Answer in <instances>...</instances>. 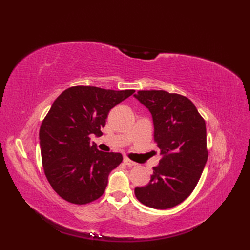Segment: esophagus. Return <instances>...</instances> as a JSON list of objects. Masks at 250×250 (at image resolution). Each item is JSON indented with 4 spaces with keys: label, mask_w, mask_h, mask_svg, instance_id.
I'll return each instance as SVG.
<instances>
[{
    "label": "esophagus",
    "mask_w": 250,
    "mask_h": 250,
    "mask_svg": "<svg viewBox=\"0 0 250 250\" xmlns=\"http://www.w3.org/2000/svg\"><path fill=\"white\" fill-rule=\"evenodd\" d=\"M124 163H125L127 166H135V165H137V163H134L133 161L129 160V158H128V157H124Z\"/></svg>",
    "instance_id": "34e87169"
}]
</instances>
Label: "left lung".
<instances>
[{
  "mask_svg": "<svg viewBox=\"0 0 250 250\" xmlns=\"http://www.w3.org/2000/svg\"><path fill=\"white\" fill-rule=\"evenodd\" d=\"M134 97L152 115L154 141L163 156L149 184L134 188L135 197L156 209L176 207L194 191L207 164L206 121L185 96L139 90Z\"/></svg>",
  "mask_w": 250,
  "mask_h": 250,
  "instance_id": "obj_1",
  "label": "left lung"
}]
</instances>
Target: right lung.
I'll return each mask as SVG.
<instances>
[{
  "label": "right lung",
  "mask_w": 250,
  "mask_h": 250,
  "mask_svg": "<svg viewBox=\"0 0 250 250\" xmlns=\"http://www.w3.org/2000/svg\"><path fill=\"white\" fill-rule=\"evenodd\" d=\"M133 93L78 85L52 104L41 126L40 145L44 174L60 197L86 204L103 195L109 173L123 156L98 150L89 137H101L109 110Z\"/></svg>",
  "instance_id": "right-lung-1"
}]
</instances>
